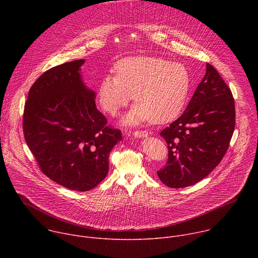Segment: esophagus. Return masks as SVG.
I'll list each match as a JSON object with an SVG mask.
<instances>
[{
    "instance_id": "obj_1",
    "label": "esophagus",
    "mask_w": 258,
    "mask_h": 258,
    "mask_svg": "<svg viewBox=\"0 0 258 258\" xmlns=\"http://www.w3.org/2000/svg\"><path fill=\"white\" fill-rule=\"evenodd\" d=\"M134 136L136 138H146L148 136V132L147 131H136L134 132Z\"/></svg>"
}]
</instances>
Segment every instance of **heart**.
<instances>
[{"mask_svg": "<svg viewBox=\"0 0 258 258\" xmlns=\"http://www.w3.org/2000/svg\"><path fill=\"white\" fill-rule=\"evenodd\" d=\"M114 70L116 76H106L100 82L98 100L107 113L115 115L134 96L136 106L122 119L124 124L137 125L147 119L165 123L181 111L191 84L183 64L138 56L119 60Z\"/></svg>", "mask_w": 258, "mask_h": 258, "instance_id": "1", "label": "heart"}]
</instances>
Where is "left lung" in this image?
Instances as JSON below:
<instances>
[{"label": "left lung", "mask_w": 258, "mask_h": 258, "mask_svg": "<svg viewBox=\"0 0 258 258\" xmlns=\"http://www.w3.org/2000/svg\"><path fill=\"white\" fill-rule=\"evenodd\" d=\"M233 94L217 70L206 73L187 109L160 136L167 143L168 159L157 171L170 188H185L207 176L225 156L235 130Z\"/></svg>", "instance_id": "1"}]
</instances>
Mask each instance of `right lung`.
<instances>
[{
	"instance_id": "1",
	"label": "right lung",
	"mask_w": 258,
	"mask_h": 258,
	"mask_svg": "<svg viewBox=\"0 0 258 258\" xmlns=\"http://www.w3.org/2000/svg\"><path fill=\"white\" fill-rule=\"evenodd\" d=\"M84 59L55 66L34 82L24 105L23 133L42 172L59 185L90 191L106 177L121 132L107 125L94 91L81 76Z\"/></svg>"
}]
</instances>
